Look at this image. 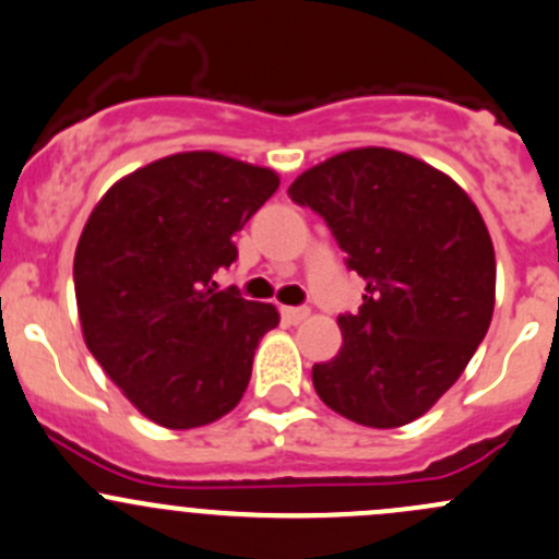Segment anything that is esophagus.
Returning a JSON list of instances; mask_svg holds the SVG:
<instances>
[{"mask_svg": "<svg viewBox=\"0 0 559 559\" xmlns=\"http://www.w3.org/2000/svg\"><path fill=\"white\" fill-rule=\"evenodd\" d=\"M280 314H282V320L293 322V325H296V322L309 318V309L307 307H282Z\"/></svg>", "mask_w": 559, "mask_h": 559, "instance_id": "1", "label": "esophagus"}]
</instances>
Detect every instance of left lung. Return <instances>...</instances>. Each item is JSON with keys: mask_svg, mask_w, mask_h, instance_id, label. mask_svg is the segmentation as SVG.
<instances>
[{"mask_svg": "<svg viewBox=\"0 0 559 559\" xmlns=\"http://www.w3.org/2000/svg\"><path fill=\"white\" fill-rule=\"evenodd\" d=\"M325 217L364 304L344 344L314 364L322 404L366 428L423 417L474 358L495 309V250L471 195L436 166L390 147L331 155L287 188Z\"/></svg>", "mask_w": 559, "mask_h": 559, "instance_id": "8db88e82", "label": "left lung"}]
</instances>
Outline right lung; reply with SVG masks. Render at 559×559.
<instances>
[{
  "mask_svg": "<svg viewBox=\"0 0 559 559\" xmlns=\"http://www.w3.org/2000/svg\"><path fill=\"white\" fill-rule=\"evenodd\" d=\"M280 188L269 166L191 151L120 177L74 250L80 328L105 373L151 423L191 430L245 395L272 304L221 290L234 237Z\"/></svg>",
  "mask_w": 559,
  "mask_h": 559,
  "instance_id": "add662e5",
  "label": "right lung"
}]
</instances>
